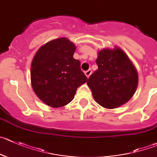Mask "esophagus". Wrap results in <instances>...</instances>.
<instances>
[{"label":"esophagus","mask_w":157,"mask_h":157,"mask_svg":"<svg viewBox=\"0 0 157 157\" xmlns=\"http://www.w3.org/2000/svg\"><path fill=\"white\" fill-rule=\"evenodd\" d=\"M91 74H92V70H91V69H89L88 71H85V75H86V77H87V78H89V76L91 75Z\"/></svg>","instance_id":"1"}]
</instances>
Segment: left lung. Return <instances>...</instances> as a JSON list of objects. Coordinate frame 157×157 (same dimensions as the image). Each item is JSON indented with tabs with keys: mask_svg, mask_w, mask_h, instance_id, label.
I'll return each mask as SVG.
<instances>
[{
	"mask_svg": "<svg viewBox=\"0 0 157 157\" xmlns=\"http://www.w3.org/2000/svg\"><path fill=\"white\" fill-rule=\"evenodd\" d=\"M98 69L87 85L96 102L104 108H118L129 101L138 86L137 70L126 54L118 46L98 52Z\"/></svg>",
	"mask_w": 157,
	"mask_h": 157,
	"instance_id": "left-lung-1",
	"label": "left lung"
}]
</instances>
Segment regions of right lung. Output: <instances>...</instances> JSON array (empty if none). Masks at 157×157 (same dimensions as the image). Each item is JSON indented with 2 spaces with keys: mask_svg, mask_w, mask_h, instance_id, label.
Segmentation results:
<instances>
[{
  "mask_svg": "<svg viewBox=\"0 0 157 157\" xmlns=\"http://www.w3.org/2000/svg\"><path fill=\"white\" fill-rule=\"evenodd\" d=\"M76 47L67 38L52 40L37 51L31 65V82L37 96L53 108L66 105L87 77L73 58Z\"/></svg>",
  "mask_w": 157,
  "mask_h": 157,
  "instance_id": "right-lung-1",
  "label": "right lung"
}]
</instances>
